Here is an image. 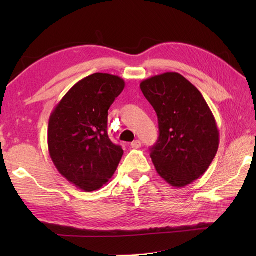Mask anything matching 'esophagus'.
<instances>
[{"label":"esophagus","mask_w":256,"mask_h":256,"mask_svg":"<svg viewBox=\"0 0 256 256\" xmlns=\"http://www.w3.org/2000/svg\"><path fill=\"white\" fill-rule=\"evenodd\" d=\"M140 145H142V143H140V140H134V142L131 144L132 148H140Z\"/></svg>","instance_id":"esophagus-1"}]
</instances>
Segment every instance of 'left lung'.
Segmentation results:
<instances>
[{"label": "left lung", "instance_id": "8db88e82", "mask_svg": "<svg viewBox=\"0 0 256 256\" xmlns=\"http://www.w3.org/2000/svg\"><path fill=\"white\" fill-rule=\"evenodd\" d=\"M158 118L160 136L150 148L158 175L172 187L197 180L219 148V130L196 86L177 72L154 76L140 84Z\"/></svg>", "mask_w": 256, "mask_h": 256}]
</instances>
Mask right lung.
<instances>
[{"label": "right lung", "mask_w": 256, "mask_h": 256, "mask_svg": "<svg viewBox=\"0 0 256 256\" xmlns=\"http://www.w3.org/2000/svg\"><path fill=\"white\" fill-rule=\"evenodd\" d=\"M125 86L122 78L94 74L80 80L54 108L48 150L58 172L86 192L110 180L123 156L108 135V111Z\"/></svg>", "instance_id": "obj_1"}]
</instances>
